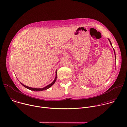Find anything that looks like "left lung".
<instances>
[{"label":"left lung","instance_id":"1","mask_svg":"<svg viewBox=\"0 0 127 127\" xmlns=\"http://www.w3.org/2000/svg\"><path fill=\"white\" fill-rule=\"evenodd\" d=\"M108 40L109 41V42H110V44H111V46L113 47V46H112V43H111V41H110V40L109 39H108ZM113 50H114V53H115V59L116 60V54H115V50H114V49L113 48Z\"/></svg>","mask_w":127,"mask_h":127}]
</instances>
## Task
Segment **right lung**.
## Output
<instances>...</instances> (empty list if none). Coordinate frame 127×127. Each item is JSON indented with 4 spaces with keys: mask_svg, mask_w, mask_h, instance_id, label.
<instances>
[{
    "mask_svg": "<svg viewBox=\"0 0 127 127\" xmlns=\"http://www.w3.org/2000/svg\"><path fill=\"white\" fill-rule=\"evenodd\" d=\"M55 73H56L55 78V79H54V81H53L51 83H50V84L47 85L46 86H45V87H43V88H32V87H31L26 86V85H24V84H23L22 83H21V82H20V83H21V84L22 85H23L25 87L28 88V89H29V90H32V91H34V92H41V91H43V90H46V89L49 88L51 87L54 83H55V82H56V79H57V70H56V72H55Z\"/></svg>",
    "mask_w": 127,
    "mask_h": 127,
    "instance_id": "obj_1",
    "label": "right lung"
}]
</instances>
